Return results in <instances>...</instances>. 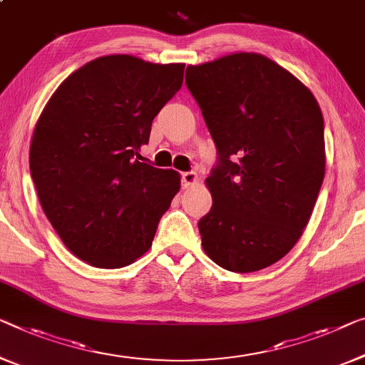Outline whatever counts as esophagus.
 <instances>
[{"instance_id":"34e87169","label":"esophagus","mask_w":365,"mask_h":365,"mask_svg":"<svg viewBox=\"0 0 365 365\" xmlns=\"http://www.w3.org/2000/svg\"><path fill=\"white\" fill-rule=\"evenodd\" d=\"M197 180H198V175L195 172H183L182 173V187L183 188L192 187V185L197 183Z\"/></svg>"}]
</instances>
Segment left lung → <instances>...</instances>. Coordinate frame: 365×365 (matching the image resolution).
Segmentation results:
<instances>
[{"mask_svg":"<svg viewBox=\"0 0 365 365\" xmlns=\"http://www.w3.org/2000/svg\"><path fill=\"white\" fill-rule=\"evenodd\" d=\"M185 77L215 140L205 183L213 206L198 221L201 246L220 267L275 264L303 235L326 167L317 98L295 75L254 52L187 67Z\"/></svg>","mask_w":365,"mask_h":365,"instance_id":"left-lung-1","label":"left lung"}]
</instances>
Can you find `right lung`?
<instances>
[{
    "mask_svg": "<svg viewBox=\"0 0 365 365\" xmlns=\"http://www.w3.org/2000/svg\"><path fill=\"white\" fill-rule=\"evenodd\" d=\"M185 63L105 56L65 78L32 133L29 167L37 197L72 254L119 269L149 251L180 175L145 164L139 150Z\"/></svg>",
    "mask_w": 365,
    "mask_h": 365,
    "instance_id": "add662e5",
    "label": "right lung"
}]
</instances>
